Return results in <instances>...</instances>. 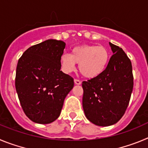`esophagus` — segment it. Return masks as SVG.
I'll return each instance as SVG.
<instances>
[{
	"mask_svg": "<svg viewBox=\"0 0 148 148\" xmlns=\"http://www.w3.org/2000/svg\"><path fill=\"white\" fill-rule=\"evenodd\" d=\"M74 83L76 84V85H80L81 83H82V82H81L79 79H74Z\"/></svg>",
	"mask_w": 148,
	"mask_h": 148,
	"instance_id": "1",
	"label": "esophagus"
}]
</instances>
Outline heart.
<instances>
[{"label":"heart","instance_id":"obj_1","mask_svg":"<svg viewBox=\"0 0 148 148\" xmlns=\"http://www.w3.org/2000/svg\"><path fill=\"white\" fill-rule=\"evenodd\" d=\"M110 60L109 50L105 46L84 45L73 49L71 54L61 56L60 64L66 74L72 72L76 63L79 64V71L83 77L92 79L102 74Z\"/></svg>","mask_w":148,"mask_h":148}]
</instances>
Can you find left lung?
I'll use <instances>...</instances> for the list:
<instances>
[{"mask_svg": "<svg viewBox=\"0 0 148 148\" xmlns=\"http://www.w3.org/2000/svg\"><path fill=\"white\" fill-rule=\"evenodd\" d=\"M109 44L114 54L106 70L82 83L84 112L90 122L98 126L112 125L122 118L134 88L130 60L122 48Z\"/></svg>", "mask_w": 148, "mask_h": 148, "instance_id": "8db88e82", "label": "left lung"}]
</instances>
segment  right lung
Segmentation results:
<instances>
[{"mask_svg": "<svg viewBox=\"0 0 148 148\" xmlns=\"http://www.w3.org/2000/svg\"><path fill=\"white\" fill-rule=\"evenodd\" d=\"M65 48L63 41L47 40L29 47L18 60L16 91L23 112L36 123L49 124L58 119L74 87V79L60 71Z\"/></svg>", "mask_w": 148, "mask_h": 148, "instance_id": "obj_1", "label": "right lung"}]
</instances>
